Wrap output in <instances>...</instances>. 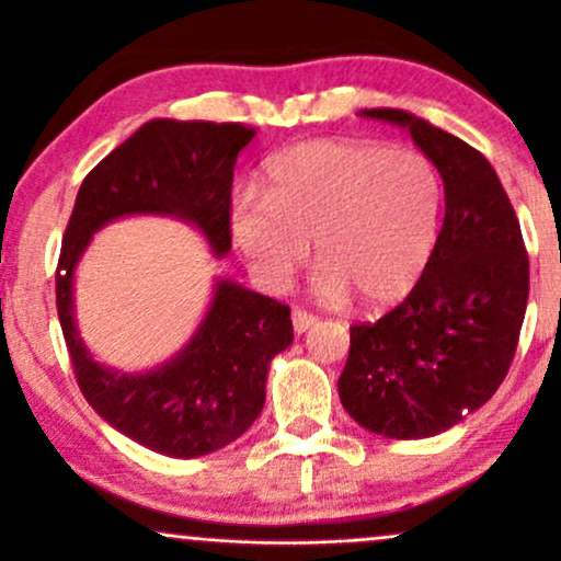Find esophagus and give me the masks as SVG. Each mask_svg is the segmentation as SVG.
<instances>
[{
  "label": "esophagus",
  "instance_id": "obj_1",
  "mask_svg": "<svg viewBox=\"0 0 561 561\" xmlns=\"http://www.w3.org/2000/svg\"><path fill=\"white\" fill-rule=\"evenodd\" d=\"M317 317H313V313H308V311H300V308H298V311H293V330L295 332H298V334H302V332H308V330H311V327L313 324H317Z\"/></svg>",
  "mask_w": 561,
  "mask_h": 561
}]
</instances>
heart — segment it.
Wrapping results in <instances>:
<instances>
[{
  "label": "heart",
  "instance_id": "obj_1",
  "mask_svg": "<svg viewBox=\"0 0 561 561\" xmlns=\"http://www.w3.org/2000/svg\"><path fill=\"white\" fill-rule=\"evenodd\" d=\"M443 184L427 158L375 141L317 139L279 152L261 197L229 208L231 242L255 279L285 289L313 244L317 295L364 306L401 302L427 272L440 237Z\"/></svg>",
  "mask_w": 561,
  "mask_h": 561
}]
</instances>
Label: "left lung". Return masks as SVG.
<instances>
[{
	"instance_id": "obj_1",
	"label": "left lung",
	"mask_w": 561,
	"mask_h": 561,
	"mask_svg": "<svg viewBox=\"0 0 561 561\" xmlns=\"http://www.w3.org/2000/svg\"><path fill=\"white\" fill-rule=\"evenodd\" d=\"M433 160L446 192L437 248L420 285L375 324L351 327L337 390L369 433L416 440L459 424L504 382L530 293L517 214L482 152L430 121L375 107Z\"/></svg>"
}]
</instances>
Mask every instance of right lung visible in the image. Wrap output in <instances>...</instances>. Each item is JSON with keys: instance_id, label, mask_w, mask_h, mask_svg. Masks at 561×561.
<instances>
[{"instance_id": "obj_1", "label": "right lung", "mask_w": 561, "mask_h": 561, "mask_svg": "<svg viewBox=\"0 0 561 561\" xmlns=\"http://www.w3.org/2000/svg\"><path fill=\"white\" fill-rule=\"evenodd\" d=\"M253 137L242 124L147 121L83 179L62 237L57 313L83 398L118 433L173 459L214 454L259 420L268 366L293 343L289 308L216 276L208 311L182 351L156 369L121 371L83 343L76 268L96 231L128 216L179 218L227 259L234 163Z\"/></svg>"}]
</instances>
